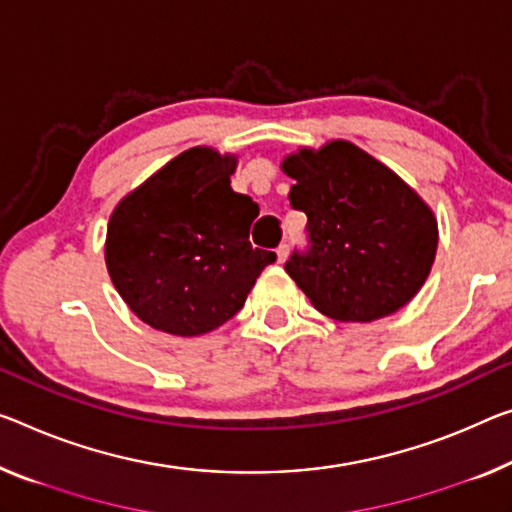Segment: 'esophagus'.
<instances>
[{
    "instance_id": "obj_1",
    "label": "esophagus",
    "mask_w": 512,
    "mask_h": 512,
    "mask_svg": "<svg viewBox=\"0 0 512 512\" xmlns=\"http://www.w3.org/2000/svg\"><path fill=\"white\" fill-rule=\"evenodd\" d=\"M288 251H290V249H288V245H279V247H277V261H279V263L286 261V258H288Z\"/></svg>"
}]
</instances>
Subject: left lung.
<instances>
[{"mask_svg":"<svg viewBox=\"0 0 512 512\" xmlns=\"http://www.w3.org/2000/svg\"><path fill=\"white\" fill-rule=\"evenodd\" d=\"M281 169L295 180L309 249L286 272L311 304L341 322L391 316L426 283L437 251V219L405 180L350 141L300 148Z\"/></svg>","mask_w":512,"mask_h":512,"instance_id":"8db88e82","label":"left lung"}]
</instances>
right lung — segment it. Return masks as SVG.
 Returning <instances> with one entry per match:
<instances>
[{
    "label": "right lung",
    "mask_w": 512,
    "mask_h": 512,
    "mask_svg": "<svg viewBox=\"0 0 512 512\" xmlns=\"http://www.w3.org/2000/svg\"><path fill=\"white\" fill-rule=\"evenodd\" d=\"M235 155L196 146L130 192L107 224L105 261L139 320L208 334L238 313L274 251L249 242L258 206L231 190Z\"/></svg>",
    "instance_id": "1"
}]
</instances>
